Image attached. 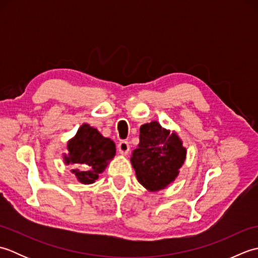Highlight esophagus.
Segmentation results:
<instances>
[{
    "mask_svg": "<svg viewBox=\"0 0 258 258\" xmlns=\"http://www.w3.org/2000/svg\"><path fill=\"white\" fill-rule=\"evenodd\" d=\"M117 150H118L119 154L126 155L130 152V143H128V142H126V141L119 142L118 145H117Z\"/></svg>",
    "mask_w": 258,
    "mask_h": 258,
    "instance_id": "esophagus-1",
    "label": "esophagus"
}]
</instances>
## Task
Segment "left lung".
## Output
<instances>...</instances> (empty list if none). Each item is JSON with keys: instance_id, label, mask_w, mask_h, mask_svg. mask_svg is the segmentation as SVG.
Instances as JSON below:
<instances>
[{"instance_id": "obj_1", "label": "left lung", "mask_w": 258, "mask_h": 258, "mask_svg": "<svg viewBox=\"0 0 258 258\" xmlns=\"http://www.w3.org/2000/svg\"><path fill=\"white\" fill-rule=\"evenodd\" d=\"M186 153L175 131L153 120L141 126L140 143L132 152L131 163L140 184L147 190L158 191L177 178Z\"/></svg>"}]
</instances>
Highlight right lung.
Wrapping results in <instances>:
<instances>
[{"label": "right lung", "instance_id": "1", "mask_svg": "<svg viewBox=\"0 0 258 258\" xmlns=\"http://www.w3.org/2000/svg\"><path fill=\"white\" fill-rule=\"evenodd\" d=\"M67 150L64 163L73 167L71 172L85 185L94 183L116 154L114 142L87 123L82 124L74 138L69 140Z\"/></svg>", "mask_w": 258, "mask_h": 258}]
</instances>
